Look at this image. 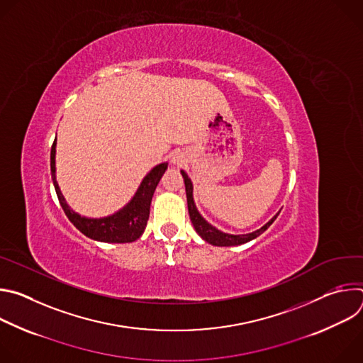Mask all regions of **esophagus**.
Masks as SVG:
<instances>
[{
  "mask_svg": "<svg viewBox=\"0 0 363 363\" xmlns=\"http://www.w3.org/2000/svg\"><path fill=\"white\" fill-rule=\"evenodd\" d=\"M184 161H185V157H184L182 152H175L172 155V164L174 165H181V164H184Z\"/></svg>",
  "mask_w": 363,
  "mask_h": 363,
  "instance_id": "obj_1",
  "label": "esophagus"
}]
</instances>
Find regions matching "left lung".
<instances>
[{
    "label": "left lung",
    "mask_w": 363,
    "mask_h": 363,
    "mask_svg": "<svg viewBox=\"0 0 363 363\" xmlns=\"http://www.w3.org/2000/svg\"><path fill=\"white\" fill-rule=\"evenodd\" d=\"M182 174V178H184V182H185V191H186V202H188V213H189V218L192 221V225L195 228V231L199 234V237L202 240H205L206 242H210L213 245H218V247H231V245H240V244H244V242H248L251 240H254L255 237H258L260 234H263L273 223L274 220L277 218L279 213L267 223L264 224L262 228H258L252 233H248V234H227V233H223L220 230H217L214 225H211L208 221H205L202 218V216L198 213L196 210V205L194 202V195H192V191H194V186H192V182L191 179L188 178L186 172L185 171H181Z\"/></svg>",
    "instance_id": "8db88e82"
}]
</instances>
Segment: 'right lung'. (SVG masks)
I'll use <instances>...</instances> for the list:
<instances>
[{
  "instance_id": "1",
  "label": "right lung",
  "mask_w": 363,
  "mask_h": 363,
  "mask_svg": "<svg viewBox=\"0 0 363 363\" xmlns=\"http://www.w3.org/2000/svg\"><path fill=\"white\" fill-rule=\"evenodd\" d=\"M50 168L51 179H53L55 189L62 208L67 218L72 221V224L80 233H83L86 237L91 240L101 242H132L138 240L145 231L146 223L149 220V210L153 192L157 189L162 175L165 174L168 162H162L149 171V174L142 179L132 199L123 206V208H121L112 216L101 218L82 217L80 214L73 211L66 202L56 179V139L50 152Z\"/></svg>"
}]
</instances>
